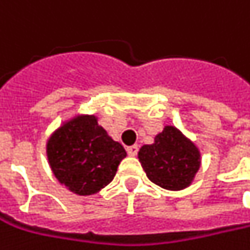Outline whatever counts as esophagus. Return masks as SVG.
I'll return each mask as SVG.
<instances>
[{"mask_svg":"<svg viewBox=\"0 0 250 250\" xmlns=\"http://www.w3.org/2000/svg\"><path fill=\"white\" fill-rule=\"evenodd\" d=\"M125 150H127V153H128V154L134 157V155L138 154V151H139V147H138L137 145H132V146H128V147H127Z\"/></svg>","mask_w":250,"mask_h":250,"instance_id":"34e87169","label":"esophagus"}]
</instances>
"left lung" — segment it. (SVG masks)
<instances>
[{
    "instance_id": "left-lung-1",
    "label": "left lung",
    "mask_w": 250,
    "mask_h": 250,
    "mask_svg": "<svg viewBox=\"0 0 250 250\" xmlns=\"http://www.w3.org/2000/svg\"><path fill=\"white\" fill-rule=\"evenodd\" d=\"M138 157L150 181L170 191L189 186L200 167L196 146L172 125H167L153 145L142 146Z\"/></svg>"
}]
</instances>
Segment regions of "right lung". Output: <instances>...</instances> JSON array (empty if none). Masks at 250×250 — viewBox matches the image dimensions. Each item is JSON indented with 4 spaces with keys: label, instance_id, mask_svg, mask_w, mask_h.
Returning <instances> with one entry per match:
<instances>
[{
    "label": "right lung",
    "instance_id": "1",
    "mask_svg": "<svg viewBox=\"0 0 250 250\" xmlns=\"http://www.w3.org/2000/svg\"><path fill=\"white\" fill-rule=\"evenodd\" d=\"M125 147L108 137L95 116H77L52 134L47 157L61 184L77 195H93L115 177Z\"/></svg>",
    "mask_w": 250,
    "mask_h": 250
}]
</instances>
